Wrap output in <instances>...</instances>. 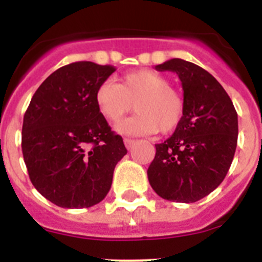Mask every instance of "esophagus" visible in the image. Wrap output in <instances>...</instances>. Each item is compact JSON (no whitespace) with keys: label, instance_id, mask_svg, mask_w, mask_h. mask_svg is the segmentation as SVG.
Masks as SVG:
<instances>
[{"label":"esophagus","instance_id":"obj_1","mask_svg":"<svg viewBox=\"0 0 262 262\" xmlns=\"http://www.w3.org/2000/svg\"><path fill=\"white\" fill-rule=\"evenodd\" d=\"M134 144H135V140H134V139H128V138L124 139V145L127 147V149H129Z\"/></svg>","mask_w":262,"mask_h":262}]
</instances>
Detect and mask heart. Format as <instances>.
<instances>
[{
  "instance_id": "b5f03b06",
  "label": "heart",
  "mask_w": 262,
  "mask_h": 262,
  "mask_svg": "<svg viewBox=\"0 0 262 262\" xmlns=\"http://www.w3.org/2000/svg\"><path fill=\"white\" fill-rule=\"evenodd\" d=\"M96 105L106 120L117 123L135 105L138 114L120 122L117 131L123 135L168 134L181 123L185 99L170 86L168 78L154 71H135L119 78V84L103 81L97 88Z\"/></svg>"
}]
</instances>
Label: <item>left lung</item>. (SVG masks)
Instances as JSON below:
<instances>
[{"mask_svg": "<svg viewBox=\"0 0 262 262\" xmlns=\"http://www.w3.org/2000/svg\"><path fill=\"white\" fill-rule=\"evenodd\" d=\"M155 69L177 73L185 113L174 134L155 144L148 181L164 200L196 202L222 184L232 164L239 134L237 113L223 86L193 62L170 59Z\"/></svg>", "mask_w": 262, "mask_h": 262, "instance_id": "obj_1", "label": "left lung"}]
</instances>
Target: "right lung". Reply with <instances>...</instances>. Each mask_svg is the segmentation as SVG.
Segmentation results:
<instances>
[{"mask_svg":"<svg viewBox=\"0 0 262 262\" xmlns=\"http://www.w3.org/2000/svg\"><path fill=\"white\" fill-rule=\"evenodd\" d=\"M115 72L92 61L64 66L48 76L23 117L22 152L30 180L64 209L97 205L127 154L96 105L97 88Z\"/></svg>","mask_w":262,"mask_h":262,"instance_id":"1","label":"right lung"}]
</instances>
